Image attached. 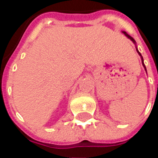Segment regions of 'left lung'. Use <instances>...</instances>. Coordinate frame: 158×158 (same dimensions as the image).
Masks as SVG:
<instances>
[{
    "label": "left lung",
    "mask_w": 158,
    "mask_h": 158,
    "mask_svg": "<svg viewBox=\"0 0 158 158\" xmlns=\"http://www.w3.org/2000/svg\"><path fill=\"white\" fill-rule=\"evenodd\" d=\"M122 33H124V34H125V35L126 36V37H127L128 38H130V40L132 41L133 43H135V46H136V42H135V39H134V38H133L132 37H131V36H130V35H129V34H128V33H126V32H125V31H122ZM136 51H137V52L139 53V56H140V57H141V60H142V64H143V66L144 67V69H145V71L147 72V69H146V67H145V65H144V63H143V56H142V55L140 54V52H139V50H138L137 47H136Z\"/></svg>",
    "instance_id": "1"
}]
</instances>
